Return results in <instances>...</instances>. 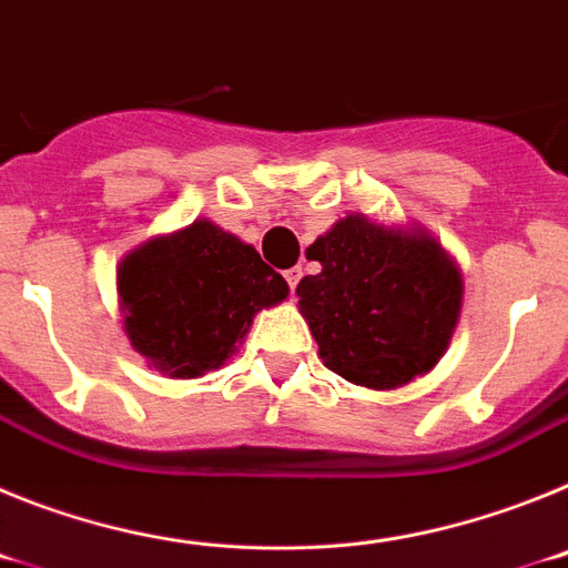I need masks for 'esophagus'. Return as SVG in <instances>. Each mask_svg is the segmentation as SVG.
<instances>
[{
    "label": "esophagus",
    "mask_w": 568,
    "mask_h": 568,
    "mask_svg": "<svg viewBox=\"0 0 568 568\" xmlns=\"http://www.w3.org/2000/svg\"><path fill=\"white\" fill-rule=\"evenodd\" d=\"M284 278H287L290 290H295V287H298V281H301V267H293V270H287V273H284Z\"/></svg>",
    "instance_id": "esophagus-1"
}]
</instances>
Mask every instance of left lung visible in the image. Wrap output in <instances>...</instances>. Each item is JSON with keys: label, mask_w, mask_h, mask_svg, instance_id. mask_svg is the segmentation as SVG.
I'll use <instances>...</instances> for the list:
<instances>
[{"label": "left lung", "mask_w": 568, "mask_h": 568, "mask_svg": "<svg viewBox=\"0 0 568 568\" xmlns=\"http://www.w3.org/2000/svg\"><path fill=\"white\" fill-rule=\"evenodd\" d=\"M321 273L295 290L324 366L366 389H398L433 373L449 349L464 278L420 224L349 213L307 247Z\"/></svg>", "instance_id": "left-lung-1"}]
</instances>
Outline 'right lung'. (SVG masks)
Listing matches in <instances>:
<instances>
[{
	"label": "right lung",
	"instance_id": "add662e5",
	"mask_svg": "<svg viewBox=\"0 0 568 568\" xmlns=\"http://www.w3.org/2000/svg\"><path fill=\"white\" fill-rule=\"evenodd\" d=\"M122 329L168 378H202L235 353L255 313L290 295L253 244L210 219L153 235L115 270Z\"/></svg>",
	"mask_w": 568,
	"mask_h": 568
}]
</instances>
